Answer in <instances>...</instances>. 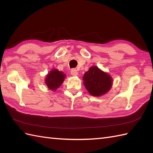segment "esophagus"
Masks as SVG:
<instances>
[{
  "label": "esophagus",
  "mask_w": 153,
  "mask_h": 153,
  "mask_svg": "<svg viewBox=\"0 0 153 153\" xmlns=\"http://www.w3.org/2000/svg\"><path fill=\"white\" fill-rule=\"evenodd\" d=\"M71 74L74 76H77V74H78V71H77V70L76 69L73 68V69L71 70Z\"/></svg>",
  "instance_id": "obj_1"
}]
</instances>
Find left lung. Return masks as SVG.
Returning <instances> with one entry per match:
<instances>
[{"label":"left lung","instance_id":"8db88e82","mask_svg":"<svg viewBox=\"0 0 153 153\" xmlns=\"http://www.w3.org/2000/svg\"><path fill=\"white\" fill-rule=\"evenodd\" d=\"M84 85L93 96L98 97L107 93L112 87V77L97 66H93L84 74Z\"/></svg>","mask_w":153,"mask_h":153}]
</instances>
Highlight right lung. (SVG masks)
Returning a JSON list of instances; mask_svg holds the SVG:
<instances>
[{"instance_id":"right-lung-1","label":"right lung","mask_w":153,"mask_h":153,"mask_svg":"<svg viewBox=\"0 0 153 153\" xmlns=\"http://www.w3.org/2000/svg\"><path fill=\"white\" fill-rule=\"evenodd\" d=\"M65 75L62 71L57 70H53L51 71L45 79V83L48 86V89L51 90H56L63 83Z\"/></svg>"}]
</instances>
